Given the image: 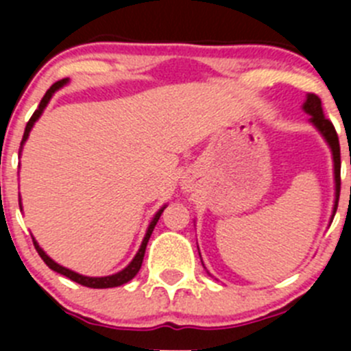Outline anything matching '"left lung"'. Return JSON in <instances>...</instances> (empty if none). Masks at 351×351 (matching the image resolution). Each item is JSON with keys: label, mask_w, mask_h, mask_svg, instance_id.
<instances>
[{"label": "left lung", "mask_w": 351, "mask_h": 351, "mask_svg": "<svg viewBox=\"0 0 351 351\" xmlns=\"http://www.w3.org/2000/svg\"><path fill=\"white\" fill-rule=\"evenodd\" d=\"M304 112L311 115V122L321 132V136L326 139V143L331 147L332 153V162H335V207H332V217L336 214V208H338V200H339V185H341V178H339V171H341V159H339V141L338 134H336L335 125L324 117L323 105H321V98L317 95L309 93L307 95L306 101L302 105Z\"/></svg>", "instance_id": "1"}]
</instances>
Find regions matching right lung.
Segmentation results:
<instances>
[{
  "label": "right lung",
  "mask_w": 351,
  "mask_h": 351,
  "mask_svg": "<svg viewBox=\"0 0 351 351\" xmlns=\"http://www.w3.org/2000/svg\"><path fill=\"white\" fill-rule=\"evenodd\" d=\"M67 81H69V80H67V77H64V80H59L58 83L52 84V86L47 90V93L44 95V98H42V100H40V105H38V108L35 110L34 115H32L30 120H28V122H27V127H25L22 146H23L25 141H27V137H28V134H30V130H32V127H34V123L37 122L38 117L42 115L44 108L47 107V104H49V100H51V98H52V95H54L56 91L59 90V88L64 86ZM165 207H166V205H165ZM165 207H161L158 212H156L154 219H153V221H151L149 228H147L146 236H144V239H143V244H141L139 251H137V254H136V256H134V260L130 261V263L127 265V267L123 268L122 271H119V274H115V275H108V277H84V275L76 274V271L69 270V268L61 267V265L56 263L54 260H51V258H49L47 254H45V251L42 250L40 246H38V243L35 241L34 238H32V239H34L35 250H37V253L40 254V258H42V260H44V263L47 265V267L51 268V270H54V271H58V274L64 275V277L69 278V280L76 282V284H81V285H84V287H90V289H110V287H119V285L127 284V282H129V280H132V278L137 275V271L141 270V265H143V260H144V253H146L147 241H149L151 234H153V231H154V226L158 224V221H159V217H161V214H162V210H165ZM20 208H22V202H20Z\"/></svg>",
  "instance_id": "add662e5"
}]
</instances>
